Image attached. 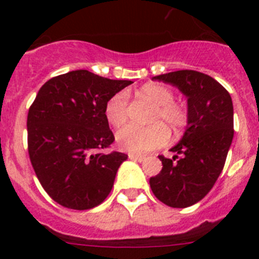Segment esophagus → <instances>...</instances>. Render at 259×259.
<instances>
[{"label": "esophagus", "instance_id": "34e87169", "mask_svg": "<svg viewBox=\"0 0 259 259\" xmlns=\"http://www.w3.org/2000/svg\"><path fill=\"white\" fill-rule=\"evenodd\" d=\"M128 158L132 159V161H137V162H141L145 159V155H141V154H128Z\"/></svg>", "mask_w": 259, "mask_h": 259}]
</instances>
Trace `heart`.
I'll return each instance as SVG.
<instances>
[{
    "mask_svg": "<svg viewBox=\"0 0 259 259\" xmlns=\"http://www.w3.org/2000/svg\"><path fill=\"white\" fill-rule=\"evenodd\" d=\"M141 97H145L155 104L150 125L128 124L116 134L119 148L132 154H144L166 145L170 140V131L161 122L170 125L175 132L183 131L189 120L187 106L176 102L174 91L162 84H146L139 91ZM105 116L113 127H122L128 119V93L120 91L113 95L105 105Z\"/></svg>",
    "mask_w": 259,
    "mask_h": 259,
    "instance_id": "heart-1",
    "label": "heart"
}]
</instances>
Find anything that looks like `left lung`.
<instances>
[{
	"label": "left lung",
	"mask_w": 259,
	"mask_h": 259,
	"mask_svg": "<svg viewBox=\"0 0 259 259\" xmlns=\"http://www.w3.org/2000/svg\"><path fill=\"white\" fill-rule=\"evenodd\" d=\"M153 80L180 89L188 98L189 120L180 143L171 149L176 155L171 159L158 155L163 167L150 178V188L167 206H192L211 191L226 163L233 139L232 98L217 80L194 70L174 71Z\"/></svg>",
	"instance_id": "8db88e82"
}]
</instances>
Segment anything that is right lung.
Segmentation results:
<instances>
[{
	"label": "right lung",
	"instance_id": "1",
	"mask_svg": "<svg viewBox=\"0 0 259 259\" xmlns=\"http://www.w3.org/2000/svg\"><path fill=\"white\" fill-rule=\"evenodd\" d=\"M130 84L76 70L38 91L27 116L29 159L42 188L62 206L88 210L109 196L128 155L102 152L115 140L105 105Z\"/></svg>",
	"mask_w": 259,
	"mask_h": 259
}]
</instances>
